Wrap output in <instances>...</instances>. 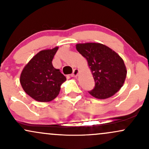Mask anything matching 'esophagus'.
Instances as JSON below:
<instances>
[{"label":"esophagus","instance_id":"1","mask_svg":"<svg viewBox=\"0 0 149 149\" xmlns=\"http://www.w3.org/2000/svg\"><path fill=\"white\" fill-rule=\"evenodd\" d=\"M79 72H80L79 69H75L74 70H73V73L71 74V77H77L78 76V75L79 74Z\"/></svg>","mask_w":149,"mask_h":149}]
</instances>
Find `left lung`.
I'll list each match as a JSON object with an SVG mask.
<instances>
[{
    "label": "left lung",
    "mask_w": 149,
    "mask_h": 149,
    "mask_svg": "<svg viewBox=\"0 0 149 149\" xmlns=\"http://www.w3.org/2000/svg\"><path fill=\"white\" fill-rule=\"evenodd\" d=\"M76 47L88 61L95 80V88L89 93L100 100L113 96L123 87L127 76L123 59L115 51L102 43H78Z\"/></svg>",
    "instance_id": "1"
}]
</instances>
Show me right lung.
<instances>
[{"instance_id": "add662e5", "label": "right lung", "mask_w": 149, "mask_h": 149, "mask_svg": "<svg viewBox=\"0 0 149 149\" xmlns=\"http://www.w3.org/2000/svg\"><path fill=\"white\" fill-rule=\"evenodd\" d=\"M59 49L55 47L40 51L25 65L20 75V83L28 95L40 102H48L59 94L66 77L54 69L52 59Z\"/></svg>"}]
</instances>
